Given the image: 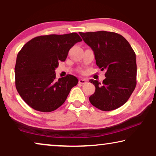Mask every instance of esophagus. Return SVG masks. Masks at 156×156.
Here are the masks:
<instances>
[{"label":"esophagus","instance_id":"1","mask_svg":"<svg viewBox=\"0 0 156 156\" xmlns=\"http://www.w3.org/2000/svg\"><path fill=\"white\" fill-rule=\"evenodd\" d=\"M79 83L81 84H85L87 83V80H84V79H80V80H79Z\"/></svg>","mask_w":156,"mask_h":156}]
</instances>
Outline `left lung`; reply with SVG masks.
Wrapping results in <instances>:
<instances>
[{"instance_id":"8db88e82","label":"left lung","mask_w":156,"mask_h":156,"mask_svg":"<svg viewBox=\"0 0 156 156\" xmlns=\"http://www.w3.org/2000/svg\"><path fill=\"white\" fill-rule=\"evenodd\" d=\"M80 34L94 52L97 65L106 71L102 83L89 80L96 87L89 101L104 112L120 107L129 100L136 86L135 52L118 33L97 31Z\"/></svg>"}]
</instances>
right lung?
I'll return each mask as SVG.
<instances>
[{
    "instance_id": "add662e5",
    "label": "right lung",
    "mask_w": 156,
    "mask_h": 156,
    "mask_svg": "<svg viewBox=\"0 0 156 156\" xmlns=\"http://www.w3.org/2000/svg\"><path fill=\"white\" fill-rule=\"evenodd\" d=\"M82 40L77 33H72L37 36L25 44L17 56L15 82L27 105L42 112H53L62 105L78 80L67 74L57 80L55 69Z\"/></svg>"
}]
</instances>
